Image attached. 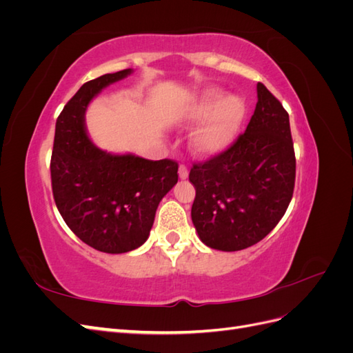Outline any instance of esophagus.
<instances>
[{
	"label": "esophagus",
	"mask_w": 353,
	"mask_h": 353,
	"mask_svg": "<svg viewBox=\"0 0 353 353\" xmlns=\"http://www.w3.org/2000/svg\"><path fill=\"white\" fill-rule=\"evenodd\" d=\"M179 178L181 179H187L188 178V168L187 166H184V165L179 166Z\"/></svg>",
	"instance_id": "34e87169"
}]
</instances>
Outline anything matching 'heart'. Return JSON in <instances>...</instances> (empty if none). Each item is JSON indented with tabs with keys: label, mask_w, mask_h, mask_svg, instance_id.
<instances>
[{
	"label": "heart",
	"mask_w": 353,
	"mask_h": 353,
	"mask_svg": "<svg viewBox=\"0 0 353 353\" xmlns=\"http://www.w3.org/2000/svg\"><path fill=\"white\" fill-rule=\"evenodd\" d=\"M245 114V103L239 95H225L219 87L201 90L187 112V119L203 122L193 135L196 152L205 156L227 148L236 137Z\"/></svg>",
	"instance_id": "1"
}]
</instances>
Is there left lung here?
I'll list each match as a JSON object with an SVG mask.
<instances>
[{
    "mask_svg": "<svg viewBox=\"0 0 353 353\" xmlns=\"http://www.w3.org/2000/svg\"><path fill=\"white\" fill-rule=\"evenodd\" d=\"M191 219L210 249L237 252L265 239L290 205L296 157L283 104L258 82L252 119L225 152L194 163Z\"/></svg>",
    "mask_w": 353,
    "mask_h": 353,
    "instance_id": "obj_1",
    "label": "left lung"
}]
</instances>
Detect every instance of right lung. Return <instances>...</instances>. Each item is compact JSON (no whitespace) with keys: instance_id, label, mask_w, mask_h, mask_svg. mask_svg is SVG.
Segmentation results:
<instances>
[{"instance_id":"1","label":"right lung","mask_w":353,"mask_h":353,"mask_svg":"<svg viewBox=\"0 0 353 353\" xmlns=\"http://www.w3.org/2000/svg\"><path fill=\"white\" fill-rule=\"evenodd\" d=\"M132 69L85 82L57 117L51 185L68 227L104 253H126L148 239L160 200L178 183V163L113 154L94 145L85 128L91 100Z\"/></svg>"}]
</instances>
